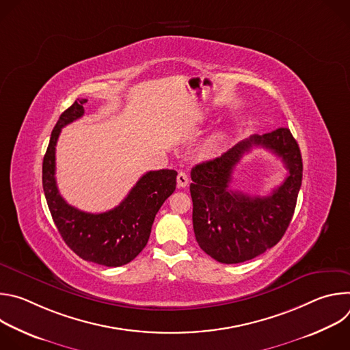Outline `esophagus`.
<instances>
[{"label":"esophagus","mask_w":350,"mask_h":350,"mask_svg":"<svg viewBox=\"0 0 350 350\" xmlns=\"http://www.w3.org/2000/svg\"><path fill=\"white\" fill-rule=\"evenodd\" d=\"M189 183V178H188V174L185 172H178L177 174V187L178 188H185Z\"/></svg>","instance_id":"1"}]
</instances>
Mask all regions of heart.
Wrapping results in <instances>:
<instances>
[{
  "instance_id": "b5f03b06",
  "label": "heart",
  "mask_w": 350,
  "mask_h": 350,
  "mask_svg": "<svg viewBox=\"0 0 350 350\" xmlns=\"http://www.w3.org/2000/svg\"><path fill=\"white\" fill-rule=\"evenodd\" d=\"M226 142V133L224 131H216L213 133L202 145V151L206 154H215L223 148Z\"/></svg>"
}]
</instances>
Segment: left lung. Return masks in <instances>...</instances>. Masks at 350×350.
<instances>
[{
    "mask_svg": "<svg viewBox=\"0 0 350 350\" xmlns=\"http://www.w3.org/2000/svg\"><path fill=\"white\" fill-rule=\"evenodd\" d=\"M252 146H263L284 162L288 176L267 197L229 189L230 174ZM302 155L289 129L280 127L238 142L221 157L191 170L192 224L198 245L220 263L251 260L273 247L285 234L302 185Z\"/></svg>",
    "mask_w": 350,
    "mask_h": 350,
    "instance_id": "8db88e82",
    "label": "left lung"
}]
</instances>
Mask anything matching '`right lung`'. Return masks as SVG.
I'll use <instances>...</instances> for the list:
<instances>
[{"label":"right lung","instance_id":"1","mask_svg":"<svg viewBox=\"0 0 350 350\" xmlns=\"http://www.w3.org/2000/svg\"><path fill=\"white\" fill-rule=\"evenodd\" d=\"M87 99H77L57 122L42 161V188L53 220L72 251L87 262L107 267L130 263L145 247L155 216L176 189V170L145 173L119 206L87 213L70 206L55 180V146L62 127L84 115Z\"/></svg>","mask_w":350,"mask_h":350}]
</instances>
